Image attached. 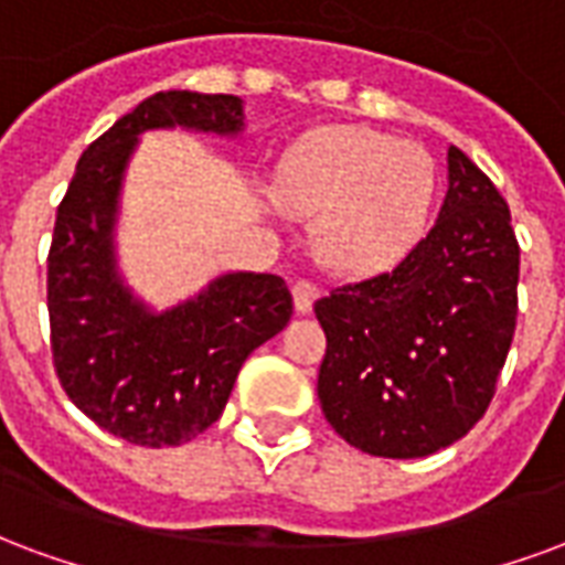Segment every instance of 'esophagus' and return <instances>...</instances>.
Here are the masks:
<instances>
[{
  "instance_id": "34e87169",
  "label": "esophagus",
  "mask_w": 565,
  "mask_h": 565,
  "mask_svg": "<svg viewBox=\"0 0 565 565\" xmlns=\"http://www.w3.org/2000/svg\"><path fill=\"white\" fill-rule=\"evenodd\" d=\"M291 295H295V310H298L300 316H307V312H312L316 298H319V288H316V282H310V279H298V282L291 286Z\"/></svg>"
}]
</instances>
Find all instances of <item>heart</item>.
Here are the masks:
<instances>
[{"label":"heart","mask_w":565,"mask_h":565,"mask_svg":"<svg viewBox=\"0 0 565 565\" xmlns=\"http://www.w3.org/2000/svg\"><path fill=\"white\" fill-rule=\"evenodd\" d=\"M277 198L291 216L319 220V258L331 270L373 277L424 241L436 164L413 141L361 126H319L288 147Z\"/></svg>","instance_id":"obj_1"}]
</instances>
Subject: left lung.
Returning a JSON list of instances; mask_svg holds the SVG:
<instances>
[{"label":"left lung","mask_w":565,"mask_h":565,"mask_svg":"<svg viewBox=\"0 0 565 565\" xmlns=\"http://www.w3.org/2000/svg\"><path fill=\"white\" fill-rule=\"evenodd\" d=\"M509 204L448 147L439 220L401 265L316 300L328 337L319 403L349 446L427 457L472 430L497 388L518 316Z\"/></svg>","instance_id":"left-lung-1"}]
</instances>
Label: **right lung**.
I'll return each mask as SVG.
<instances>
[{
  "label": "right lung",
  "mask_w": 565,
  "mask_h": 565,
  "mask_svg": "<svg viewBox=\"0 0 565 565\" xmlns=\"http://www.w3.org/2000/svg\"><path fill=\"white\" fill-rule=\"evenodd\" d=\"M243 135V102L171 89L143 98L93 141L56 210L47 255L53 367L72 403L135 446H180L204 434L255 349L291 319L277 274L232 270L192 298L152 310L122 279V180L143 131Z\"/></svg>",
  "instance_id": "right-lung-1"
}]
</instances>
